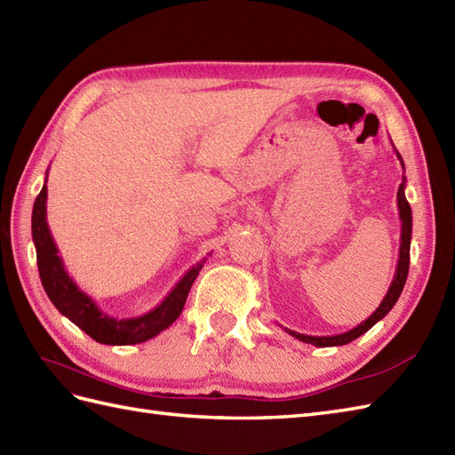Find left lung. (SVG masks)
<instances>
[{"mask_svg": "<svg viewBox=\"0 0 455 455\" xmlns=\"http://www.w3.org/2000/svg\"><path fill=\"white\" fill-rule=\"evenodd\" d=\"M394 146V144H392ZM395 156H398L400 163H402V169H405L403 165V159L398 154V149H394ZM405 177H402V184L398 188V209H400V220H402V238H400V259H398V267H395V275L392 278V284L388 288L387 296L380 301V306L375 309L371 317H367L363 323L357 324L352 331H347L344 334H334V336H307V334H299L296 331H290L284 329L290 336H294V339L306 342V344H313L317 347H329V346H344L349 344L352 340L359 339L361 334H365L372 324H377L380 319H384V315L394 307L395 301H398L403 284H405V278H407V271H410V246H411V207L405 200Z\"/></svg>", "mask_w": 455, "mask_h": 455, "instance_id": "8db88e82", "label": "left lung"}]
</instances>
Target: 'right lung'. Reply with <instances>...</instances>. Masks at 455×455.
<instances>
[{
    "label": "right lung",
    "mask_w": 455,
    "mask_h": 455,
    "mask_svg": "<svg viewBox=\"0 0 455 455\" xmlns=\"http://www.w3.org/2000/svg\"><path fill=\"white\" fill-rule=\"evenodd\" d=\"M45 182H48V171H45ZM45 200H48V186L44 184L32 207V240L34 246H36L42 286L61 315L73 321L90 339L109 346H131L146 342L157 336L161 331L169 329L177 321L196 276L202 271L205 258L186 271L177 286L171 290L157 307L138 317H111L109 313L101 311L96 301L84 294L65 271L61 255H57L60 250L55 246L48 220H45L48 219L45 217Z\"/></svg>",
    "instance_id": "add662e5"
}]
</instances>
